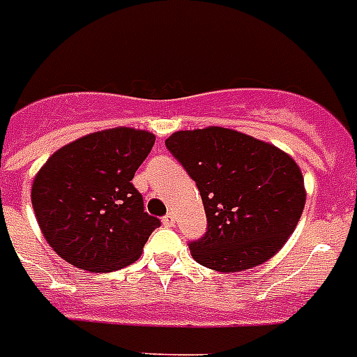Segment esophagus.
<instances>
[{
    "mask_svg": "<svg viewBox=\"0 0 357 357\" xmlns=\"http://www.w3.org/2000/svg\"><path fill=\"white\" fill-rule=\"evenodd\" d=\"M162 224L167 226V228H174L176 226V217H174V213H168L162 217Z\"/></svg>",
    "mask_w": 357,
    "mask_h": 357,
    "instance_id": "34e87169",
    "label": "esophagus"
}]
</instances>
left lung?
I'll return each instance as SVG.
<instances>
[{
  "label": "left lung",
  "instance_id": "1",
  "mask_svg": "<svg viewBox=\"0 0 357 357\" xmlns=\"http://www.w3.org/2000/svg\"><path fill=\"white\" fill-rule=\"evenodd\" d=\"M165 144L200 190L206 235L189 244L200 265L241 272L287 243L305 206L302 170L274 144L228 128L176 131Z\"/></svg>",
  "mask_w": 357,
  "mask_h": 357
}]
</instances>
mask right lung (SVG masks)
I'll return each mask as SVG.
<instances>
[{
	"label": "right lung",
	"mask_w": 357,
	"mask_h": 357,
	"mask_svg": "<svg viewBox=\"0 0 357 357\" xmlns=\"http://www.w3.org/2000/svg\"><path fill=\"white\" fill-rule=\"evenodd\" d=\"M155 135L113 128L59 148L36 172L31 204L57 255L89 272H113L140 257L159 218L133 187Z\"/></svg>",
	"instance_id": "obj_1"
}]
</instances>
